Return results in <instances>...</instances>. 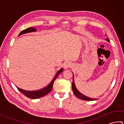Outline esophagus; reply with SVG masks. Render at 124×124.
I'll use <instances>...</instances> for the list:
<instances>
[{
	"label": "esophagus",
	"instance_id": "1",
	"mask_svg": "<svg viewBox=\"0 0 124 124\" xmlns=\"http://www.w3.org/2000/svg\"><path fill=\"white\" fill-rule=\"evenodd\" d=\"M71 63L70 62L67 61L66 62H65L64 63V66H63L64 68L65 69H67L71 67Z\"/></svg>",
	"mask_w": 124,
	"mask_h": 124
}]
</instances>
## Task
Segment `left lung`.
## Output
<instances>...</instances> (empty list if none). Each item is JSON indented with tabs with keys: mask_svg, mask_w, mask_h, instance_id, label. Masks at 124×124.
Returning a JSON list of instances; mask_svg holds the SVG:
<instances>
[{
	"mask_svg": "<svg viewBox=\"0 0 124 124\" xmlns=\"http://www.w3.org/2000/svg\"><path fill=\"white\" fill-rule=\"evenodd\" d=\"M106 40L107 41L109 42V39L108 38H107L106 39ZM72 91H73V94H74L79 99H81L83 100H85V101H93V100H96L95 99L90 98V97L84 95V94H81L80 92L78 91V90L77 89V88H76V85H75V81H74V75H73V81H72Z\"/></svg>",
	"mask_w": 124,
	"mask_h": 124,
	"instance_id": "8db88e82",
	"label": "left lung"
}]
</instances>
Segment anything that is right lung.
<instances>
[{"label":"right lung","instance_id":"obj_1","mask_svg":"<svg viewBox=\"0 0 124 124\" xmlns=\"http://www.w3.org/2000/svg\"><path fill=\"white\" fill-rule=\"evenodd\" d=\"M37 31V29L33 28V27H30L28 29H26L22 31L21 32L19 35H18V36H20L22 35H23V34L25 33H29V32H36V31ZM63 71V68H61V69H60L58 71L56 72V75H55L54 78L52 79V81L50 82L48 85H47L46 87H45L44 88H42L41 89H39V90L38 91H25V90H23L22 89H21L20 88H18L17 87V89L20 91V92L24 94L25 96L27 97H29L30 99H39L40 97H43L45 95H46L48 93H49L50 92L52 91L53 86V84L54 81L56 79L57 77L60 73H61Z\"/></svg>","mask_w":124,"mask_h":124}]
</instances>
